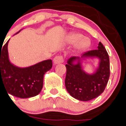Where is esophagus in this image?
<instances>
[{
  "mask_svg": "<svg viewBox=\"0 0 126 126\" xmlns=\"http://www.w3.org/2000/svg\"><path fill=\"white\" fill-rule=\"evenodd\" d=\"M64 59H63V56L62 55H57L55 56L53 59V62L55 64H58V63H63Z\"/></svg>",
  "mask_w": 126,
  "mask_h": 126,
  "instance_id": "obj_1",
  "label": "esophagus"
}]
</instances>
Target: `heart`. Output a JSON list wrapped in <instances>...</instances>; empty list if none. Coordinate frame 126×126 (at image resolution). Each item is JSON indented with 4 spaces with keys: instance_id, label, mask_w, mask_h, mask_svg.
Segmentation results:
<instances>
[{
    "instance_id": "1",
    "label": "heart",
    "mask_w": 126,
    "mask_h": 126,
    "mask_svg": "<svg viewBox=\"0 0 126 126\" xmlns=\"http://www.w3.org/2000/svg\"><path fill=\"white\" fill-rule=\"evenodd\" d=\"M67 40L70 43H76L75 48L78 51L85 50L90 45L89 41L86 38H83V35L79 33L70 34L68 37Z\"/></svg>"
}]
</instances>
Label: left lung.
I'll return each mask as SVG.
<instances>
[{
	"mask_svg": "<svg viewBox=\"0 0 126 126\" xmlns=\"http://www.w3.org/2000/svg\"><path fill=\"white\" fill-rule=\"evenodd\" d=\"M86 56H97L100 59L99 68L93 75L85 73L81 69L79 59L75 56L70 58L65 65L66 90L74 98L83 101L93 99L103 93L110 76L109 55L101 42L99 43L97 50L84 52L83 57ZM76 59L79 62L73 65L72 62Z\"/></svg>",
	"mask_w": 126,
	"mask_h": 126,
	"instance_id": "1",
	"label": "left lung"
}]
</instances>
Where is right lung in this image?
<instances>
[{
  "mask_svg": "<svg viewBox=\"0 0 126 126\" xmlns=\"http://www.w3.org/2000/svg\"><path fill=\"white\" fill-rule=\"evenodd\" d=\"M8 43L9 40L0 47V87L3 86L7 94L20 98L38 95L43 88V76L51 68L52 61L47 60L25 68L15 66L9 62Z\"/></svg>",
  "mask_w": 126,
  "mask_h": 126,
  "instance_id": "right-lung-1",
  "label": "right lung"
}]
</instances>
